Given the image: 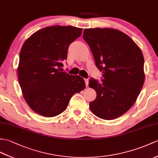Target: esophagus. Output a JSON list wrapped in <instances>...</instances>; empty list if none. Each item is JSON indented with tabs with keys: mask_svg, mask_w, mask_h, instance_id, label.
I'll use <instances>...</instances> for the list:
<instances>
[{
	"mask_svg": "<svg viewBox=\"0 0 158 158\" xmlns=\"http://www.w3.org/2000/svg\"><path fill=\"white\" fill-rule=\"evenodd\" d=\"M88 81H89V79H85V82L86 87H87L88 85H89V83H88Z\"/></svg>",
	"mask_w": 158,
	"mask_h": 158,
	"instance_id": "esophagus-1",
	"label": "esophagus"
}]
</instances>
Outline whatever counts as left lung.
<instances>
[{"instance_id": "obj_1", "label": "left lung", "mask_w": 158, "mask_h": 158, "mask_svg": "<svg viewBox=\"0 0 158 158\" xmlns=\"http://www.w3.org/2000/svg\"><path fill=\"white\" fill-rule=\"evenodd\" d=\"M83 38L103 73L102 82L94 78L89 81L97 93L89 108L99 118L115 119L132 107L143 85L142 52L129 36L115 29H85Z\"/></svg>"}]
</instances>
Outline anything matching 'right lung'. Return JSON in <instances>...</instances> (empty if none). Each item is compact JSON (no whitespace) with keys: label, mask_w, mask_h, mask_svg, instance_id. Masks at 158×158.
Returning <instances> with one entry per match:
<instances>
[{"label":"right lung","mask_w":158,"mask_h":158,"mask_svg":"<svg viewBox=\"0 0 158 158\" xmlns=\"http://www.w3.org/2000/svg\"><path fill=\"white\" fill-rule=\"evenodd\" d=\"M81 33V28L71 25L47 27L34 33L22 46L18 79L24 99L38 114H60L73 95L85 89L82 77L61 69L69 45Z\"/></svg>","instance_id":"right-lung-1"}]
</instances>
